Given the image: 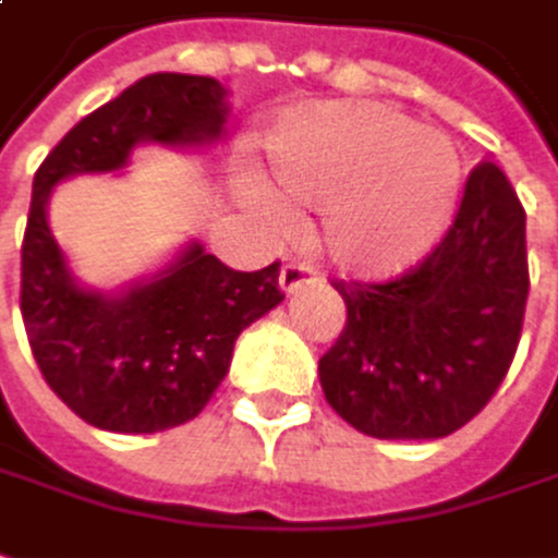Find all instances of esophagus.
<instances>
[{
    "mask_svg": "<svg viewBox=\"0 0 558 558\" xmlns=\"http://www.w3.org/2000/svg\"><path fill=\"white\" fill-rule=\"evenodd\" d=\"M311 280H317L314 268L305 263H287L280 268V290L283 293H295L299 287H305Z\"/></svg>",
    "mask_w": 558,
    "mask_h": 558,
    "instance_id": "obj_1",
    "label": "esophagus"
}]
</instances>
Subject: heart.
<instances>
[{
  "mask_svg": "<svg viewBox=\"0 0 558 558\" xmlns=\"http://www.w3.org/2000/svg\"><path fill=\"white\" fill-rule=\"evenodd\" d=\"M265 155L280 198L324 210V253L366 280L393 278L434 250L461 183L446 136L375 104L287 109L265 134ZM238 195L265 226H287L283 204L256 177H241Z\"/></svg>",
  "mask_w": 558,
  "mask_h": 558,
  "instance_id": "obj_1",
  "label": "heart"
}]
</instances>
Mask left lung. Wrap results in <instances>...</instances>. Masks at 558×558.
<instances>
[{"label": "left lung", "mask_w": 558, "mask_h": 558, "mask_svg": "<svg viewBox=\"0 0 558 558\" xmlns=\"http://www.w3.org/2000/svg\"><path fill=\"white\" fill-rule=\"evenodd\" d=\"M342 336L320 357L327 403L375 439H439L480 415L517 354L529 253L504 170H470L446 238L385 283H332Z\"/></svg>", "instance_id": "obj_1"}]
</instances>
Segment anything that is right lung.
I'll return each instance as SVG.
<instances>
[{"label":"right lung","mask_w":558,"mask_h":558,"mask_svg":"<svg viewBox=\"0 0 558 558\" xmlns=\"http://www.w3.org/2000/svg\"><path fill=\"white\" fill-rule=\"evenodd\" d=\"M226 112L216 78L155 72L85 116L36 170L21 247L26 339L51 390L100 430L192 422L229 373L234 339L283 302L280 263L234 271L195 241L124 293L85 290L48 229V195L75 173L124 168L140 143H210Z\"/></svg>","instance_id":"add662e5"}]
</instances>
